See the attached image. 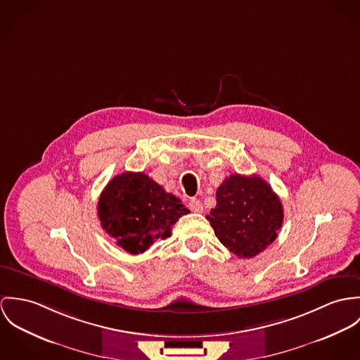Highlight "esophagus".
I'll return each instance as SVG.
<instances>
[{"instance_id": "esophagus-1", "label": "esophagus", "mask_w": 360, "mask_h": 360, "mask_svg": "<svg viewBox=\"0 0 360 360\" xmlns=\"http://www.w3.org/2000/svg\"><path fill=\"white\" fill-rule=\"evenodd\" d=\"M189 208L193 211V212H201L202 211V204L201 201L198 199L189 200Z\"/></svg>"}]
</instances>
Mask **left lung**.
<instances>
[{
    "mask_svg": "<svg viewBox=\"0 0 360 360\" xmlns=\"http://www.w3.org/2000/svg\"><path fill=\"white\" fill-rule=\"evenodd\" d=\"M207 219L231 252L252 258L276 239L283 205L262 178L232 174L217 189V205Z\"/></svg>",
    "mask_w": 360,
    "mask_h": 360,
    "instance_id": "1",
    "label": "left lung"
}]
</instances>
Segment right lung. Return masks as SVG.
<instances>
[{
  "instance_id": "right-lung-1",
  "label": "right lung",
  "mask_w": 360,
  "mask_h": 360,
  "mask_svg": "<svg viewBox=\"0 0 360 360\" xmlns=\"http://www.w3.org/2000/svg\"><path fill=\"white\" fill-rule=\"evenodd\" d=\"M189 212L143 172L115 176L98 201L102 228L129 254H142L156 240L171 236V226Z\"/></svg>"
}]
</instances>
